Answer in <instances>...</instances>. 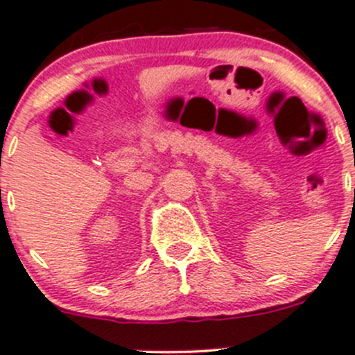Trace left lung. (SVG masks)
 Instances as JSON below:
<instances>
[{
    "instance_id": "obj_1",
    "label": "left lung",
    "mask_w": 355,
    "mask_h": 355,
    "mask_svg": "<svg viewBox=\"0 0 355 355\" xmlns=\"http://www.w3.org/2000/svg\"><path fill=\"white\" fill-rule=\"evenodd\" d=\"M354 198H355V189H354Z\"/></svg>"
}]
</instances>
